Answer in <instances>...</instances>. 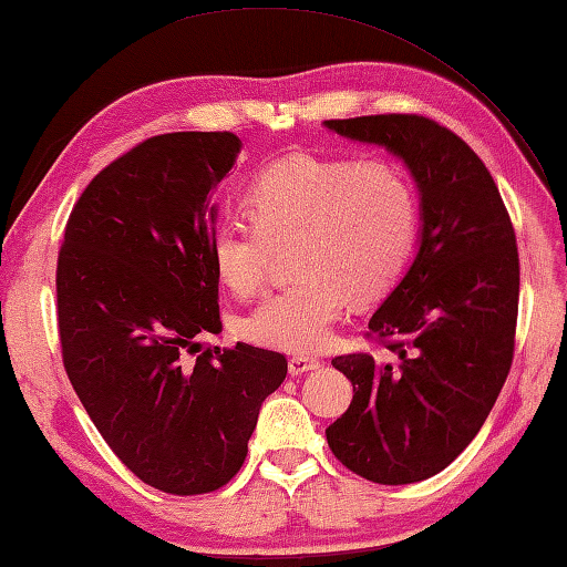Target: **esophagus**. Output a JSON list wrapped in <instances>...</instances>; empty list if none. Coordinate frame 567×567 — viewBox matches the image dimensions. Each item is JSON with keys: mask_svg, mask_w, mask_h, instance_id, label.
<instances>
[{"mask_svg": "<svg viewBox=\"0 0 567 567\" xmlns=\"http://www.w3.org/2000/svg\"><path fill=\"white\" fill-rule=\"evenodd\" d=\"M321 362L316 358H305V354H295V358H289L287 362V370L292 377L297 374H305V372H311V370H319Z\"/></svg>", "mask_w": 567, "mask_h": 567, "instance_id": "esophagus-1", "label": "esophagus"}]
</instances>
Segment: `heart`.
Instances as JSON below:
<instances>
[{
  "label": "heart",
  "instance_id": "1",
  "mask_svg": "<svg viewBox=\"0 0 567 567\" xmlns=\"http://www.w3.org/2000/svg\"><path fill=\"white\" fill-rule=\"evenodd\" d=\"M241 205L248 224L221 221L209 236L217 280L236 297H251L268 278L272 254L287 246L289 270L299 275L244 319L246 338L266 348L321 350L350 297H386L415 248V190L384 159L285 156L258 171Z\"/></svg>",
  "mask_w": 567,
  "mask_h": 567
}]
</instances>
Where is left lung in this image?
Here are the masks:
<instances>
[{
  "instance_id": "8db88e82",
  "label": "left lung",
  "mask_w": 567,
  "mask_h": 567,
  "mask_svg": "<svg viewBox=\"0 0 567 567\" xmlns=\"http://www.w3.org/2000/svg\"><path fill=\"white\" fill-rule=\"evenodd\" d=\"M348 140L403 159L420 190V246L370 319L391 362L340 354L352 403L326 440L336 458L381 485L425 481L483 427L515 354L519 254L515 227L481 156L425 115L326 121Z\"/></svg>"
}]
</instances>
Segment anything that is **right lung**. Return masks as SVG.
<instances>
[{
    "label": "right lung",
    "mask_w": 567,
    "mask_h": 567,
    "mask_svg": "<svg viewBox=\"0 0 567 567\" xmlns=\"http://www.w3.org/2000/svg\"><path fill=\"white\" fill-rule=\"evenodd\" d=\"M241 152L234 133H168L105 166L79 197L58 256L62 362L113 454L171 495L239 473L285 354L219 333L209 262L213 193Z\"/></svg>",
    "instance_id": "add662e5"
}]
</instances>
